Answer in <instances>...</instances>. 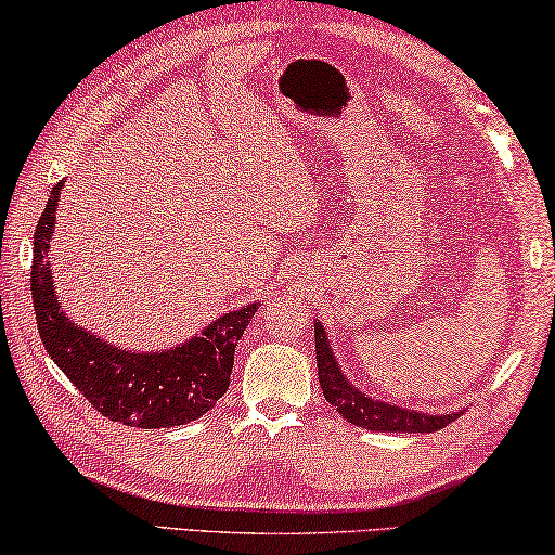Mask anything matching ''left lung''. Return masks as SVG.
Returning a JSON list of instances; mask_svg holds the SVG:
<instances>
[{
	"instance_id": "obj_1",
	"label": "left lung",
	"mask_w": 555,
	"mask_h": 555,
	"mask_svg": "<svg viewBox=\"0 0 555 555\" xmlns=\"http://www.w3.org/2000/svg\"><path fill=\"white\" fill-rule=\"evenodd\" d=\"M315 333V363H319V383L333 408L350 425L373 429V433H437L454 422L460 415H422L415 410H404L398 404H388L373 398H365L348 377H343L340 367L333 358L331 343L325 338L323 325L313 323Z\"/></svg>"
}]
</instances>
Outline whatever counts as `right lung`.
<instances>
[{
  "label": "right lung",
  "mask_w": 555,
  "mask_h": 555,
  "mask_svg": "<svg viewBox=\"0 0 555 555\" xmlns=\"http://www.w3.org/2000/svg\"><path fill=\"white\" fill-rule=\"evenodd\" d=\"M61 180L34 232L31 298L37 328L51 360L103 417L140 429L178 427L212 410L230 390L234 348L257 304L209 323L202 336L165 353H128L78 328L61 311L49 274Z\"/></svg>",
  "instance_id": "1"
}]
</instances>
